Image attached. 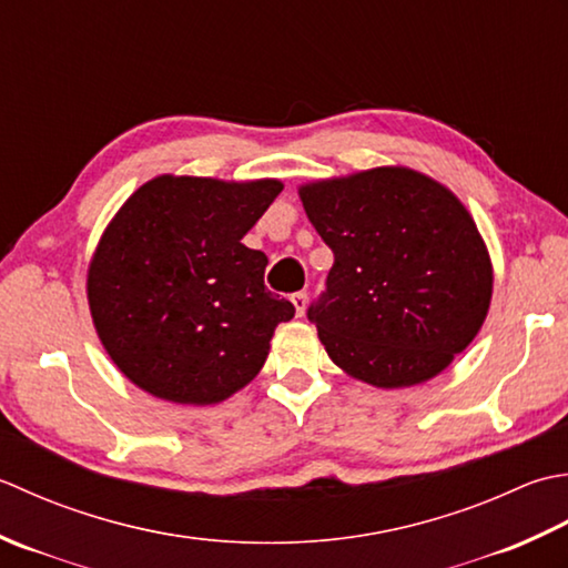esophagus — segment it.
<instances>
[{"label":"esophagus","instance_id":"obj_1","mask_svg":"<svg viewBox=\"0 0 568 568\" xmlns=\"http://www.w3.org/2000/svg\"><path fill=\"white\" fill-rule=\"evenodd\" d=\"M292 304H294V308H296V316H304V311H306V306H308V294H306V292H296V294L292 296Z\"/></svg>","mask_w":568,"mask_h":568}]
</instances>
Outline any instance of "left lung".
<instances>
[{
    "instance_id": "left-lung-1",
    "label": "left lung",
    "mask_w": 568,
    "mask_h": 568,
    "mask_svg": "<svg viewBox=\"0 0 568 568\" xmlns=\"http://www.w3.org/2000/svg\"><path fill=\"white\" fill-rule=\"evenodd\" d=\"M301 203L333 250L308 306L331 361L382 389L422 385L476 338L493 296L485 242L454 193L404 166L306 183Z\"/></svg>"
}]
</instances>
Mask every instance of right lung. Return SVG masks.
Listing matches in <instances>:
<instances>
[{
    "mask_svg": "<svg viewBox=\"0 0 568 568\" xmlns=\"http://www.w3.org/2000/svg\"><path fill=\"white\" fill-rule=\"evenodd\" d=\"M282 183L156 176L102 233L88 270L92 323L139 389L217 404L260 373L292 301L264 286L267 254L242 237Z\"/></svg>",
    "mask_w": 568,
    "mask_h": 568,
    "instance_id": "1",
    "label": "right lung"
}]
</instances>
